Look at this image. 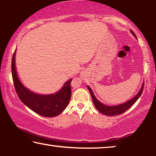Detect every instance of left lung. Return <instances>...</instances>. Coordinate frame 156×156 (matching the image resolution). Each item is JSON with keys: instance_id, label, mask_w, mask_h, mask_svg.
I'll return each instance as SVG.
<instances>
[{"instance_id": "obj_1", "label": "left lung", "mask_w": 156, "mask_h": 156, "mask_svg": "<svg viewBox=\"0 0 156 156\" xmlns=\"http://www.w3.org/2000/svg\"><path fill=\"white\" fill-rule=\"evenodd\" d=\"M131 33L134 35V37H136V36L135 35V33H133V31L131 30ZM137 38V37H136ZM88 87V89L89 91V92L91 94V98H92V101L93 103L94 104V106H96V108H97V110L99 111V112H101V114H103L104 115H106V116H116V115H119L124 113L126 111H127L129 108H131V106L133 105V104L137 101L138 99V98L140 97L141 94L144 91V84H143V86L140 89V90L137 95L135 97L131 99L129 101H128L127 102H126L124 104H120V105H117V106H106L104 105V104H101L99 101H98L97 98L95 97V96L94 95V93L92 92V90H91V88L89 87Z\"/></svg>"}]
</instances>
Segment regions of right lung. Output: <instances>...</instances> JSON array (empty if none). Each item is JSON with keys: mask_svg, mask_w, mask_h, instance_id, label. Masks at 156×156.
I'll return each mask as SVG.
<instances>
[{"mask_svg": "<svg viewBox=\"0 0 156 156\" xmlns=\"http://www.w3.org/2000/svg\"><path fill=\"white\" fill-rule=\"evenodd\" d=\"M15 51L12 58L11 71L16 93L20 101L37 114L46 117L56 116L65 110L69 104L72 95L69 80L61 90L50 95H40L32 92L21 84L17 75L15 66Z\"/></svg>", "mask_w": 156, "mask_h": 156, "instance_id": "1", "label": "right lung"}]
</instances>
